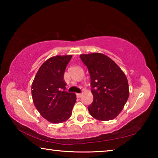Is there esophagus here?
<instances>
[{"label":"esophagus","instance_id":"obj_1","mask_svg":"<svg viewBox=\"0 0 158 158\" xmlns=\"http://www.w3.org/2000/svg\"><path fill=\"white\" fill-rule=\"evenodd\" d=\"M77 97L78 98H81V93H77Z\"/></svg>","mask_w":158,"mask_h":158}]
</instances>
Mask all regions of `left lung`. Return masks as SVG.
<instances>
[{"instance_id": "1", "label": "left lung", "mask_w": 158, "mask_h": 158, "mask_svg": "<svg viewBox=\"0 0 158 158\" xmlns=\"http://www.w3.org/2000/svg\"><path fill=\"white\" fill-rule=\"evenodd\" d=\"M89 69L93 95L88 106L90 114L100 121H110L118 115L129 97L127 77L110 58L100 53L82 54Z\"/></svg>"}]
</instances>
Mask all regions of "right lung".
Wrapping results in <instances>:
<instances>
[{
	"label": "right lung",
	"mask_w": 158,
	"mask_h": 158,
	"mask_svg": "<svg viewBox=\"0 0 158 158\" xmlns=\"http://www.w3.org/2000/svg\"><path fill=\"white\" fill-rule=\"evenodd\" d=\"M72 56L49 58L37 71L31 87L34 105L40 114L53 123L68 120L76 102V95L65 90L64 73Z\"/></svg>",
	"instance_id": "1"
}]
</instances>
